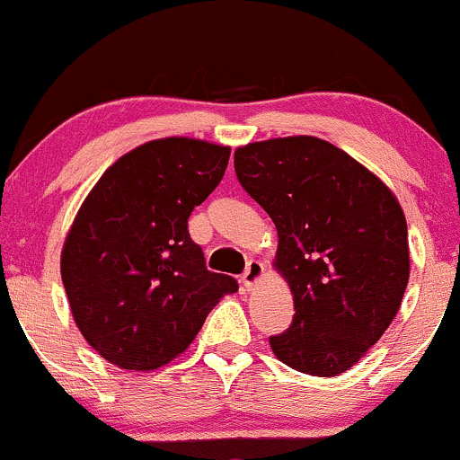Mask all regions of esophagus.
Here are the masks:
<instances>
[{
	"label": "esophagus",
	"instance_id": "esophagus-1",
	"mask_svg": "<svg viewBox=\"0 0 460 460\" xmlns=\"http://www.w3.org/2000/svg\"><path fill=\"white\" fill-rule=\"evenodd\" d=\"M261 277H263V263L257 260H251L246 263L244 274H242V288H244L246 292H251V289L260 283Z\"/></svg>",
	"mask_w": 460,
	"mask_h": 460
}]
</instances>
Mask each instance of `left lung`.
<instances>
[{
  "mask_svg": "<svg viewBox=\"0 0 460 460\" xmlns=\"http://www.w3.org/2000/svg\"><path fill=\"white\" fill-rule=\"evenodd\" d=\"M242 188L279 234L274 268L294 296L292 326L270 337L279 361L337 376L381 340L409 283L406 218L363 164L314 136L235 149Z\"/></svg>",
  "mask_w": 460,
  "mask_h": 460,
  "instance_id": "8db88e82",
  "label": "left lung"
}]
</instances>
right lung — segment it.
<instances>
[{
  "mask_svg": "<svg viewBox=\"0 0 460 460\" xmlns=\"http://www.w3.org/2000/svg\"><path fill=\"white\" fill-rule=\"evenodd\" d=\"M231 149L145 142L94 183L68 229L60 272L79 332L105 361L149 372L192 344L237 281L209 272L188 218L223 179Z\"/></svg>",
  "mask_w": 460,
  "mask_h": 460,
  "instance_id": "right-lung-1",
  "label": "right lung"
}]
</instances>
